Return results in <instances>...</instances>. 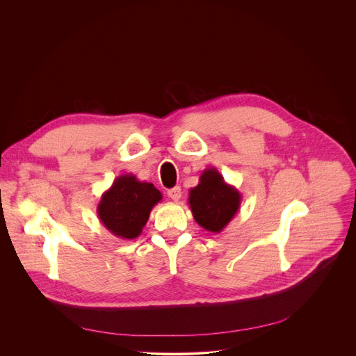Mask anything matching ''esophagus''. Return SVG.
Instances as JSON below:
<instances>
[{
	"instance_id": "34e87169",
	"label": "esophagus",
	"mask_w": 356,
	"mask_h": 356,
	"mask_svg": "<svg viewBox=\"0 0 356 356\" xmlns=\"http://www.w3.org/2000/svg\"><path fill=\"white\" fill-rule=\"evenodd\" d=\"M168 195H169L173 201H179L180 197H181V188H180L179 186H176V187L168 190Z\"/></svg>"
}]
</instances>
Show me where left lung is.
Instances as JSON below:
<instances>
[{"mask_svg":"<svg viewBox=\"0 0 356 356\" xmlns=\"http://www.w3.org/2000/svg\"><path fill=\"white\" fill-rule=\"evenodd\" d=\"M241 201V193L228 184L216 168L202 172L198 184L188 191V204L195 222L214 234L229 224Z\"/></svg>","mask_w":356,"mask_h":356,"instance_id":"obj_1","label":"left lung"}]
</instances>
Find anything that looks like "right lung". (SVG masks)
Masks as SVG:
<instances>
[{
	"label": "right lung",
	"instance_id": "obj_1",
	"mask_svg": "<svg viewBox=\"0 0 356 356\" xmlns=\"http://www.w3.org/2000/svg\"><path fill=\"white\" fill-rule=\"evenodd\" d=\"M162 200V193L134 175L118 176L103 193L97 206L98 218L113 235L121 239L138 238L149 220V214Z\"/></svg>",
	"mask_w": 356,
	"mask_h": 356
}]
</instances>
